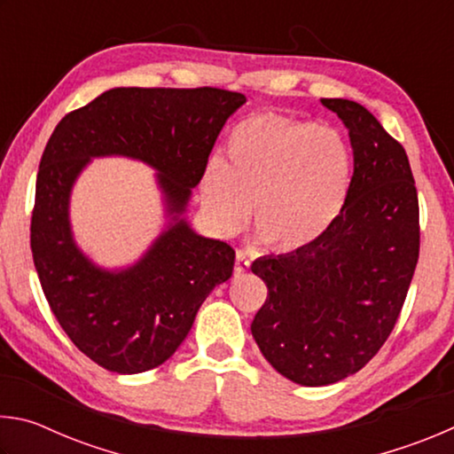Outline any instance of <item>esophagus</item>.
<instances>
[{
  "instance_id": "34e87169",
  "label": "esophagus",
  "mask_w": 454,
  "mask_h": 454,
  "mask_svg": "<svg viewBox=\"0 0 454 454\" xmlns=\"http://www.w3.org/2000/svg\"><path fill=\"white\" fill-rule=\"evenodd\" d=\"M250 268V258L244 254V252H236V266H234V272L240 276Z\"/></svg>"
}]
</instances>
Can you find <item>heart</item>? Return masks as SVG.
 I'll list each match as a JSON object with an SVG mask.
<instances>
[{
	"label": "heart",
	"mask_w": 454,
	"mask_h": 454,
	"mask_svg": "<svg viewBox=\"0 0 454 454\" xmlns=\"http://www.w3.org/2000/svg\"><path fill=\"white\" fill-rule=\"evenodd\" d=\"M350 150L328 126L254 114L228 136L226 162L204 170L202 200L222 234L234 236L250 218L274 250L310 246L334 224L347 202Z\"/></svg>",
	"instance_id": "obj_1"
}]
</instances>
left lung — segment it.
I'll list each match as a JSON object with an SVG mask.
<instances>
[{
	"label": "left lung",
	"mask_w": 454,
	"mask_h": 454,
	"mask_svg": "<svg viewBox=\"0 0 454 454\" xmlns=\"http://www.w3.org/2000/svg\"><path fill=\"white\" fill-rule=\"evenodd\" d=\"M348 129L347 202L317 242L262 256L268 296L252 336L276 371L302 387L358 372L393 333L419 260V196L409 158L364 106L322 98Z\"/></svg>",
	"instance_id": "8db88e82"
}]
</instances>
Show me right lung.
Instances as JSON below:
<instances>
[{"label": "right lung", "instance_id": "add662e5", "mask_svg": "<svg viewBox=\"0 0 454 454\" xmlns=\"http://www.w3.org/2000/svg\"><path fill=\"white\" fill-rule=\"evenodd\" d=\"M244 94L218 88H114L67 114L45 145L35 182L32 254L53 317L83 355L118 374L166 363L200 306L234 270L232 246L196 234L186 214L226 120ZM153 167L168 224L146 254L107 271L73 240L69 196L91 157Z\"/></svg>", "mask_w": 454, "mask_h": 454}]
</instances>
